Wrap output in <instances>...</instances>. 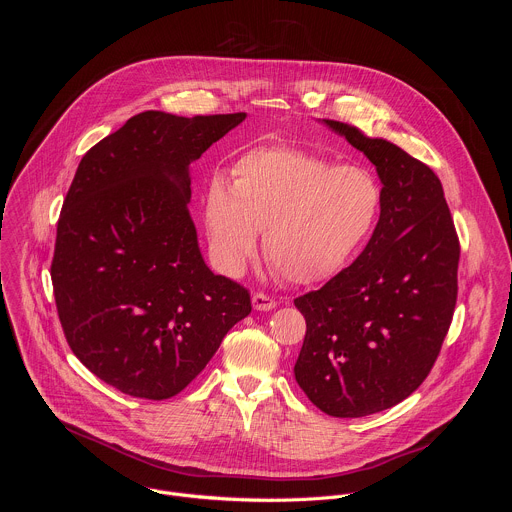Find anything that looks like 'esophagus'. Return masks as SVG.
<instances>
[{"label": "esophagus", "mask_w": 512, "mask_h": 512, "mask_svg": "<svg viewBox=\"0 0 512 512\" xmlns=\"http://www.w3.org/2000/svg\"><path fill=\"white\" fill-rule=\"evenodd\" d=\"M253 308L259 310V312H269V310L277 308V300L267 296V294H261V291H257V294H253Z\"/></svg>", "instance_id": "obj_1"}]
</instances>
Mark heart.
Instances as JSON below:
<instances>
[{
  "mask_svg": "<svg viewBox=\"0 0 512 512\" xmlns=\"http://www.w3.org/2000/svg\"><path fill=\"white\" fill-rule=\"evenodd\" d=\"M383 210L377 178L358 166L289 143L243 152L229 182L210 178L204 223L218 261L239 273L263 229V255L294 283H318L346 269L369 243Z\"/></svg>",
  "mask_w": 512,
  "mask_h": 512,
  "instance_id": "1",
  "label": "heart"
}]
</instances>
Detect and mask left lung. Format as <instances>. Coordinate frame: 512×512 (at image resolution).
Wrapping results in <instances>:
<instances>
[{"instance_id":"1","label":"left lung","mask_w":512,"mask_h":512,"mask_svg":"<svg viewBox=\"0 0 512 512\" xmlns=\"http://www.w3.org/2000/svg\"><path fill=\"white\" fill-rule=\"evenodd\" d=\"M375 166L383 210L364 251L294 300L306 338L294 375L332 417L407 399L429 375L458 300L460 241L440 178L395 143L324 119Z\"/></svg>"}]
</instances>
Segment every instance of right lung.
<instances>
[{
  "mask_svg": "<svg viewBox=\"0 0 512 512\" xmlns=\"http://www.w3.org/2000/svg\"><path fill=\"white\" fill-rule=\"evenodd\" d=\"M245 117L143 111L72 178L50 265L56 310L70 350L125 395H178L251 314L249 289L206 267L188 212L190 162Z\"/></svg>",
  "mask_w": 512,
  "mask_h": 512,
  "instance_id": "1",
  "label": "right lung"
}]
</instances>
